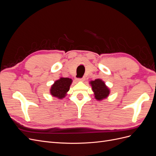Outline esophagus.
Here are the masks:
<instances>
[{"label": "esophagus", "instance_id": "obj_1", "mask_svg": "<svg viewBox=\"0 0 156 156\" xmlns=\"http://www.w3.org/2000/svg\"><path fill=\"white\" fill-rule=\"evenodd\" d=\"M84 80H85V78L83 77V78H81V79H78L77 81H79V82H83V81H84Z\"/></svg>", "mask_w": 156, "mask_h": 156}]
</instances>
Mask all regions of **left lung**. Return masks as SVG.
Here are the masks:
<instances>
[{
    "label": "left lung",
    "mask_w": 156,
    "mask_h": 156,
    "mask_svg": "<svg viewBox=\"0 0 156 156\" xmlns=\"http://www.w3.org/2000/svg\"><path fill=\"white\" fill-rule=\"evenodd\" d=\"M92 90L94 94V98L98 101H102L107 98L110 94V89L101 79H97L90 81Z\"/></svg>",
    "instance_id": "8db88e82"
}]
</instances>
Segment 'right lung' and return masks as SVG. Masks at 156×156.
<instances>
[{
  "label": "right lung",
  "instance_id": "add662e5",
  "mask_svg": "<svg viewBox=\"0 0 156 156\" xmlns=\"http://www.w3.org/2000/svg\"><path fill=\"white\" fill-rule=\"evenodd\" d=\"M72 82V79L70 78L60 77L52 84L50 88L51 95L57 98L59 100H62L65 96H66Z\"/></svg>",
  "mask_w": 156,
  "mask_h": 156
}]
</instances>
